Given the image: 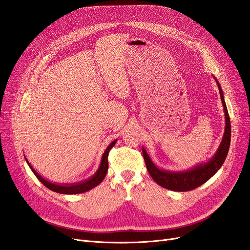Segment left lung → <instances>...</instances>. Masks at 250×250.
I'll use <instances>...</instances> for the list:
<instances>
[{"label":"left lung","instance_id":"1","mask_svg":"<svg viewBox=\"0 0 250 250\" xmlns=\"http://www.w3.org/2000/svg\"><path fill=\"white\" fill-rule=\"evenodd\" d=\"M215 78V77H214ZM216 83L219 88V93H220L221 101L224 109L225 115V129L222 141L220 143L218 150L214 156L207 163H202L197 166H195L190 170L186 171H168L160 169L157 166L152 162L151 157L147 153L146 149L143 147V156L145 160V164L147 170L150 174V176L155 181L157 185L161 187L168 188L171 191L176 192H186L191 191L194 188H198L199 186L203 185L214 175V174L222 167V165L225 161L226 156H228L229 145H230V134H231V127H230V120L229 116L228 107L224 101V96L222 88L220 86V83L215 78Z\"/></svg>","mask_w":250,"mask_h":250}]
</instances>
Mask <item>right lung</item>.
Segmentation results:
<instances>
[{
    "mask_svg": "<svg viewBox=\"0 0 250 250\" xmlns=\"http://www.w3.org/2000/svg\"><path fill=\"white\" fill-rule=\"evenodd\" d=\"M116 143H117V140L112 141L108 145V147L106 148V150L104 151L99 168H98V170L96 171L94 175L84 181H80V183H74V184L52 183V181H49L46 178H43L42 175H40V174L33 169L32 166L30 165V163L28 162L26 156H25V160L30 167V169H31L32 172L34 173V175L37 177V179H39L44 187H47L49 190L59 193V194H80V193H84L86 191H89L90 188H93L102 183V180L104 179L105 175H106L107 170H108V158H107L108 153H109L110 149L116 145Z\"/></svg>",
    "mask_w": 250,
    "mask_h": 250,
    "instance_id": "add662e5",
    "label": "right lung"
}]
</instances>
